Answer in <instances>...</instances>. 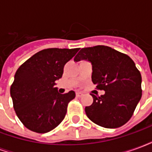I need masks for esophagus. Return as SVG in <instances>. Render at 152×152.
I'll use <instances>...</instances> for the list:
<instances>
[{
    "label": "esophagus",
    "mask_w": 152,
    "mask_h": 152,
    "mask_svg": "<svg viewBox=\"0 0 152 152\" xmlns=\"http://www.w3.org/2000/svg\"><path fill=\"white\" fill-rule=\"evenodd\" d=\"M76 97H78V98H80V97H82V96H83V93H81V92H76Z\"/></svg>",
    "instance_id": "1"
}]
</instances>
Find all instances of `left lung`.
Here are the masks:
<instances>
[{
    "label": "left lung",
    "instance_id": "obj_1",
    "mask_svg": "<svg viewBox=\"0 0 152 152\" xmlns=\"http://www.w3.org/2000/svg\"><path fill=\"white\" fill-rule=\"evenodd\" d=\"M91 62L92 81L105 94L95 96L86 107L87 116L94 124L108 129L121 127L134 114L142 97V76L135 63L125 53L111 47L96 45L83 48L74 61Z\"/></svg>",
    "mask_w": 152,
    "mask_h": 152
}]
</instances>
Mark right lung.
I'll return each instance as SVG.
<instances>
[{
    "label": "right lung",
    "mask_w": 152,
    "mask_h": 152,
    "mask_svg": "<svg viewBox=\"0 0 152 152\" xmlns=\"http://www.w3.org/2000/svg\"><path fill=\"white\" fill-rule=\"evenodd\" d=\"M79 48L40 50L18 67L10 86L15 113L28 129L44 134L63 121L67 105L76 94H59L55 87L64 66Z\"/></svg>",
    "instance_id": "obj_1"
}]
</instances>
